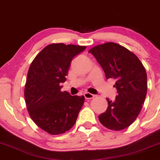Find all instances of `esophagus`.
Segmentation results:
<instances>
[{
    "label": "esophagus",
    "instance_id": "1",
    "mask_svg": "<svg viewBox=\"0 0 160 160\" xmlns=\"http://www.w3.org/2000/svg\"><path fill=\"white\" fill-rule=\"evenodd\" d=\"M84 97L86 99H93V98H94V95H93L92 93L86 92L84 93Z\"/></svg>",
    "mask_w": 160,
    "mask_h": 160
}]
</instances>
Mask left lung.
<instances>
[{
    "label": "left lung",
    "instance_id": "left-lung-1",
    "mask_svg": "<svg viewBox=\"0 0 160 160\" xmlns=\"http://www.w3.org/2000/svg\"><path fill=\"white\" fill-rule=\"evenodd\" d=\"M97 59L107 79L116 80L118 95L107 98V110L99 116L106 128L120 131L130 126L139 115L147 92L146 69L136 55L114 42L99 44L88 51Z\"/></svg>",
    "mask_w": 160,
    "mask_h": 160
}]
</instances>
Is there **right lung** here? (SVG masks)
<instances>
[{
    "label": "right lung",
    "instance_id": "obj_1",
    "mask_svg": "<svg viewBox=\"0 0 160 160\" xmlns=\"http://www.w3.org/2000/svg\"><path fill=\"white\" fill-rule=\"evenodd\" d=\"M86 46L63 43L45 47L32 61L25 86V99L33 122L50 135H59L74 126L83 105V96L61 91L70 63Z\"/></svg>",
    "mask_w": 160,
    "mask_h": 160
}]
</instances>
